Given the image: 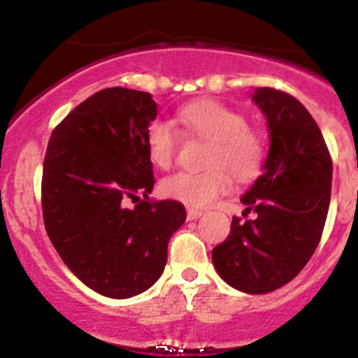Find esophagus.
Listing matches in <instances>:
<instances>
[{
  "mask_svg": "<svg viewBox=\"0 0 358 358\" xmlns=\"http://www.w3.org/2000/svg\"><path fill=\"white\" fill-rule=\"evenodd\" d=\"M203 215V210H197V208H187V218L189 220H196Z\"/></svg>",
  "mask_w": 358,
  "mask_h": 358,
  "instance_id": "1",
  "label": "esophagus"
}]
</instances>
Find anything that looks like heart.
<instances>
[{"mask_svg": "<svg viewBox=\"0 0 358 358\" xmlns=\"http://www.w3.org/2000/svg\"><path fill=\"white\" fill-rule=\"evenodd\" d=\"M178 122L187 133L210 141L204 157L206 169L166 176L161 182L166 197L203 208L231 190V172L238 182H248L259 175L266 145L259 131L246 126L243 113L213 99H197L180 108ZM145 141L152 164L168 169L175 161L180 141L175 126L169 120H152Z\"/></svg>", "mask_w": 358, "mask_h": 358, "instance_id": "1", "label": "heart"}]
</instances>
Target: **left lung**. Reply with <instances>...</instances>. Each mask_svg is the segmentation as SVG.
<instances>
[{"label": "left lung", "mask_w": 358, "mask_h": 358, "mask_svg": "<svg viewBox=\"0 0 358 358\" xmlns=\"http://www.w3.org/2000/svg\"><path fill=\"white\" fill-rule=\"evenodd\" d=\"M271 145L264 173L241 197L245 217H232L231 234L211 252L225 283L246 294H267L296 278L320 243L331 201L332 159L320 127L294 96L255 89Z\"/></svg>", "instance_id": "left-lung-1"}]
</instances>
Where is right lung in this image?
<instances>
[{
	"label": "right lung",
	"mask_w": 358,
	"mask_h": 358,
	"mask_svg": "<svg viewBox=\"0 0 358 358\" xmlns=\"http://www.w3.org/2000/svg\"><path fill=\"white\" fill-rule=\"evenodd\" d=\"M155 117L150 92L103 89L55 126L45 154L48 238L80 282L112 299L157 282L169 238L187 217L178 201L148 197L155 180L145 134ZM129 200L138 204L129 208Z\"/></svg>",
	"instance_id": "add662e5"
}]
</instances>
